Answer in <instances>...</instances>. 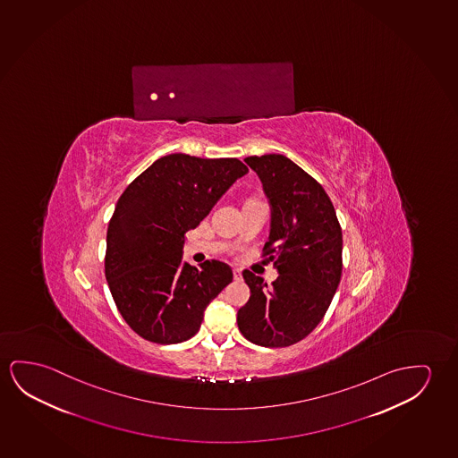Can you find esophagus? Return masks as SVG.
I'll return each mask as SVG.
<instances>
[{
	"mask_svg": "<svg viewBox=\"0 0 458 458\" xmlns=\"http://www.w3.org/2000/svg\"><path fill=\"white\" fill-rule=\"evenodd\" d=\"M241 277H242L241 269H233V279H234V281H241Z\"/></svg>",
	"mask_w": 458,
	"mask_h": 458,
	"instance_id": "1",
	"label": "esophagus"
}]
</instances>
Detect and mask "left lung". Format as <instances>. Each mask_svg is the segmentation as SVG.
I'll list each match as a JSON object with an SVG mask.
<instances>
[{
  "label": "left lung",
  "mask_w": 458,
  "mask_h": 458,
  "mask_svg": "<svg viewBox=\"0 0 458 458\" xmlns=\"http://www.w3.org/2000/svg\"><path fill=\"white\" fill-rule=\"evenodd\" d=\"M271 204L263 257L279 277L271 287L244 269L250 289L238 310L242 336L263 347H287L320 324L343 273V232L330 197L304 169L279 154L247 157Z\"/></svg>",
  "instance_id": "left-lung-1"
}]
</instances>
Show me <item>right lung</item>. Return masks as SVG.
Wrapping results in <instances>:
<instances>
[{
	"label": "right lung",
	"instance_id": "add662e5",
	"mask_svg": "<svg viewBox=\"0 0 458 458\" xmlns=\"http://www.w3.org/2000/svg\"><path fill=\"white\" fill-rule=\"evenodd\" d=\"M238 158H158L128 185L106 236L105 276L130 328L157 344L197 335L206 306L232 282L218 260L182 263L185 233L199 225L240 177Z\"/></svg>",
	"mask_w": 458,
	"mask_h": 458
}]
</instances>
